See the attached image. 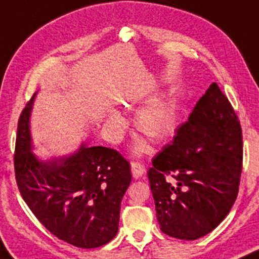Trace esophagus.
<instances>
[{
	"instance_id": "1",
	"label": "esophagus",
	"mask_w": 259,
	"mask_h": 259,
	"mask_svg": "<svg viewBox=\"0 0 259 259\" xmlns=\"http://www.w3.org/2000/svg\"><path fill=\"white\" fill-rule=\"evenodd\" d=\"M131 170H132V175L136 179L143 176L145 174V166L142 162L139 161H132L131 162Z\"/></svg>"
}]
</instances>
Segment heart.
Masks as SVG:
<instances>
[{"instance_id": "heart-1", "label": "heart", "mask_w": 259, "mask_h": 259, "mask_svg": "<svg viewBox=\"0 0 259 259\" xmlns=\"http://www.w3.org/2000/svg\"><path fill=\"white\" fill-rule=\"evenodd\" d=\"M135 123L139 132L154 141H161L166 138L172 130L175 114L170 104L165 101H155L139 110L135 117ZM124 126L126 121L120 114L114 112L107 118V128L115 138L120 137ZM147 145L144 143H141L136 148L137 153H143Z\"/></svg>"}]
</instances>
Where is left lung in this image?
I'll return each mask as SVG.
<instances>
[{
  "mask_svg": "<svg viewBox=\"0 0 259 259\" xmlns=\"http://www.w3.org/2000/svg\"><path fill=\"white\" fill-rule=\"evenodd\" d=\"M241 171L240 121L213 83L148 171L160 230L188 241L213 231L236 200Z\"/></svg>",
  "mask_w": 259,
  "mask_h": 259,
  "instance_id": "1",
  "label": "left lung"
}]
</instances>
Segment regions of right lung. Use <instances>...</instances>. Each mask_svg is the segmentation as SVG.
<instances>
[{"mask_svg": "<svg viewBox=\"0 0 259 259\" xmlns=\"http://www.w3.org/2000/svg\"><path fill=\"white\" fill-rule=\"evenodd\" d=\"M33 98L18 120L14 172L23 199L51 234L79 248H97L116 236L121 200L132 180L117 150L87 147L59 161H39L29 132Z\"/></svg>", "mask_w": 259, "mask_h": 259, "instance_id": "1", "label": "right lung"}]
</instances>
